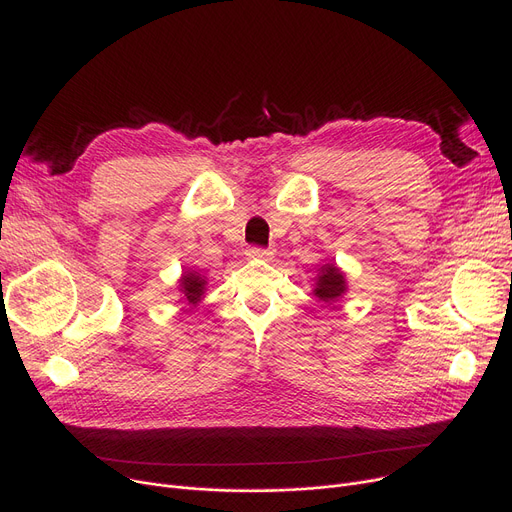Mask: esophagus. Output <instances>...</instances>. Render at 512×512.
<instances>
[{
  "instance_id": "esophagus-1",
  "label": "esophagus",
  "mask_w": 512,
  "mask_h": 512,
  "mask_svg": "<svg viewBox=\"0 0 512 512\" xmlns=\"http://www.w3.org/2000/svg\"><path fill=\"white\" fill-rule=\"evenodd\" d=\"M247 255L249 257H259V259H270L272 251L270 249H263V247H249Z\"/></svg>"
}]
</instances>
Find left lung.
<instances>
[{"label":"left lung","mask_w":512,"mask_h":512,"mask_svg":"<svg viewBox=\"0 0 512 512\" xmlns=\"http://www.w3.org/2000/svg\"><path fill=\"white\" fill-rule=\"evenodd\" d=\"M344 290H346V282H344V276H342L338 267L332 265V263L321 267L319 276H317L315 297H319V301L330 303V301L342 297Z\"/></svg>","instance_id":"8db88e82"}]
</instances>
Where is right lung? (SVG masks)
<instances>
[{
	"instance_id": "add662e5",
	"label": "right lung",
	"mask_w": 512,
	"mask_h": 512,
	"mask_svg": "<svg viewBox=\"0 0 512 512\" xmlns=\"http://www.w3.org/2000/svg\"><path fill=\"white\" fill-rule=\"evenodd\" d=\"M180 284H182L180 290L184 292V297H186L188 303H197L201 299V294L205 290V280L201 276H197V272L195 274H184Z\"/></svg>"
}]
</instances>
